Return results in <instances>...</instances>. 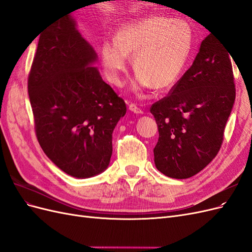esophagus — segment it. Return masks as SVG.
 Instances as JSON below:
<instances>
[{"mask_svg":"<svg viewBox=\"0 0 252 252\" xmlns=\"http://www.w3.org/2000/svg\"><path fill=\"white\" fill-rule=\"evenodd\" d=\"M129 110L136 113V114H140V113H143V110L139 107V106H136L134 103H130L129 104Z\"/></svg>","mask_w":252,"mask_h":252,"instance_id":"1","label":"esophagus"}]
</instances>
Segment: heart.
<instances>
[{
  "label": "heart",
  "mask_w": 252,
  "mask_h": 252,
  "mask_svg": "<svg viewBox=\"0 0 252 252\" xmlns=\"http://www.w3.org/2000/svg\"><path fill=\"white\" fill-rule=\"evenodd\" d=\"M193 45V30L186 20L152 16L122 26L114 41H105L100 57L106 77L120 85L132 57L136 72L133 88L172 87L187 64Z\"/></svg>",
  "instance_id": "b5f03b06"
}]
</instances>
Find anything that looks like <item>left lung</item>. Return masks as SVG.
I'll return each instance as SVG.
<instances>
[{"label": "left lung", "mask_w": 252, "mask_h": 252, "mask_svg": "<svg viewBox=\"0 0 252 252\" xmlns=\"http://www.w3.org/2000/svg\"><path fill=\"white\" fill-rule=\"evenodd\" d=\"M230 56L215 35L206 36L191 67L168 95L152 104L158 129L155 164L167 177H193L222 146L235 100Z\"/></svg>", "instance_id": "1"}]
</instances>
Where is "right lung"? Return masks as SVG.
<instances>
[{
    "label": "right lung",
    "mask_w": 252,
    "mask_h": 252,
    "mask_svg": "<svg viewBox=\"0 0 252 252\" xmlns=\"http://www.w3.org/2000/svg\"><path fill=\"white\" fill-rule=\"evenodd\" d=\"M96 60L68 13L41 33L28 75L40 146L61 170L78 179L107 168L113 129L126 113L123 98L93 66Z\"/></svg>",
    "instance_id": "right-lung-1"
}]
</instances>
